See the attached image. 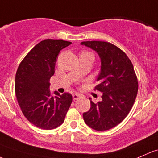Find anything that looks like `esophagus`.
I'll return each instance as SVG.
<instances>
[{
    "instance_id": "esophagus-1",
    "label": "esophagus",
    "mask_w": 158,
    "mask_h": 158,
    "mask_svg": "<svg viewBox=\"0 0 158 158\" xmlns=\"http://www.w3.org/2000/svg\"><path fill=\"white\" fill-rule=\"evenodd\" d=\"M81 97H82V95L79 94H77V93H76V94H73V101L77 100V99H79V98H81Z\"/></svg>"
}]
</instances>
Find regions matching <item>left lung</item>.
I'll use <instances>...</instances> for the list:
<instances>
[{"label": "left lung", "mask_w": 158, "mask_h": 158, "mask_svg": "<svg viewBox=\"0 0 158 158\" xmlns=\"http://www.w3.org/2000/svg\"><path fill=\"white\" fill-rule=\"evenodd\" d=\"M82 45L95 51L101 60L98 82L95 89L102 92V100L83 113L85 123L97 131H105L120 123L135 102L138 80L132 62L117 46L106 41H82Z\"/></svg>", "instance_id": "left-lung-1"}]
</instances>
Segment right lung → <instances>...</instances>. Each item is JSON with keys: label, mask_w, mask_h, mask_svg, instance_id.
Instances as JSON below:
<instances>
[{"label": "right lung", "mask_w": 158, "mask_h": 158, "mask_svg": "<svg viewBox=\"0 0 158 158\" xmlns=\"http://www.w3.org/2000/svg\"><path fill=\"white\" fill-rule=\"evenodd\" d=\"M72 43L64 40L41 41L20 63L15 79V92L23 115L33 125L53 129L64 123L72 94L51 95L50 79L54 74L58 55Z\"/></svg>", "instance_id": "add662e5"}]
</instances>
